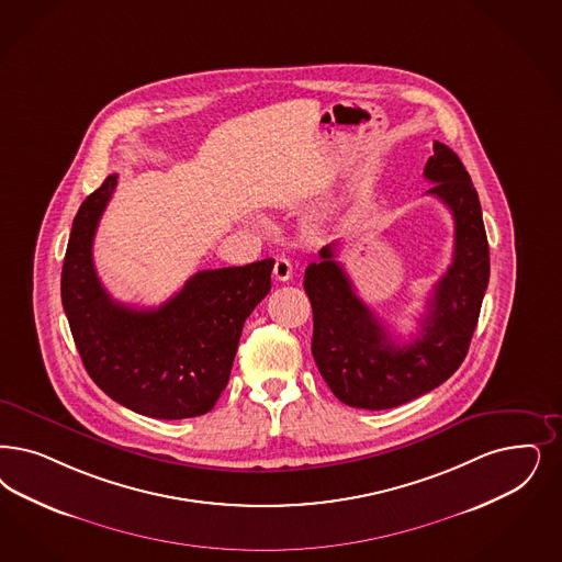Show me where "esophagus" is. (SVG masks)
<instances>
[{"label": "esophagus", "instance_id": "34e87169", "mask_svg": "<svg viewBox=\"0 0 562 562\" xmlns=\"http://www.w3.org/2000/svg\"><path fill=\"white\" fill-rule=\"evenodd\" d=\"M273 278H276L278 282H286V280H291L292 266L289 259H284V257L276 259V263H273Z\"/></svg>", "mask_w": 562, "mask_h": 562}]
</instances>
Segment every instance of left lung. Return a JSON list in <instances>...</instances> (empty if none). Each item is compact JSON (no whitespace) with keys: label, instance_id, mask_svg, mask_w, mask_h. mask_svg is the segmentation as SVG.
Masks as SVG:
<instances>
[{"label":"left lung","instance_id":"left-lung-1","mask_svg":"<svg viewBox=\"0 0 562 562\" xmlns=\"http://www.w3.org/2000/svg\"><path fill=\"white\" fill-rule=\"evenodd\" d=\"M424 175L434 182L427 194L452 213L454 252L427 299L419 338L408 345L392 340L336 261L338 243L326 245L305 270L303 286L313 310L311 352L334 396L349 407H398L440 386L463 363L477 326L490 280L480 196L459 155L445 143H434Z\"/></svg>","mask_w":562,"mask_h":562}]
</instances>
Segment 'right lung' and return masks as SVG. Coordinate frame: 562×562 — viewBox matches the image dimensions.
Segmentation results:
<instances>
[{"label": "right lung", "mask_w": 562, "mask_h": 562, "mask_svg": "<svg viewBox=\"0 0 562 562\" xmlns=\"http://www.w3.org/2000/svg\"><path fill=\"white\" fill-rule=\"evenodd\" d=\"M108 176L72 222L61 305L82 366L112 401L154 419L212 411L228 384L245 319L271 289V259L196 271L157 310L117 303L99 282L93 238L116 189Z\"/></svg>", "instance_id": "obj_1"}]
</instances>
